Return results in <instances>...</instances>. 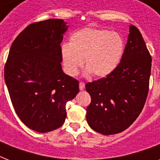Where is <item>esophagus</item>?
<instances>
[{
  "label": "esophagus",
  "mask_w": 160,
  "mask_h": 160,
  "mask_svg": "<svg viewBox=\"0 0 160 160\" xmlns=\"http://www.w3.org/2000/svg\"><path fill=\"white\" fill-rule=\"evenodd\" d=\"M79 88H80V90H84V89H85V83L80 82V84H79Z\"/></svg>",
  "instance_id": "esophagus-1"
}]
</instances>
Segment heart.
Masks as SVG:
<instances>
[{
    "mask_svg": "<svg viewBox=\"0 0 160 160\" xmlns=\"http://www.w3.org/2000/svg\"><path fill=\"white\" fill-rule=\"evenodd\" d=\"M124 51V39L119 33L105 29L84 28L70 36L69 45H63L60 52L69 75H77L85 59V74L92 73L95 77L103 78L118 67Z\"/></svg>",
    "mask_w": 160,
    "mask_h": 160,
    "instance_id": "1",
    "label": "heart"
}]
</instances>
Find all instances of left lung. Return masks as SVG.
I'll return each instance as SVG.
<instances>
[{"label":"left lung","mask_w":160,"mask_h":160,"mask_svg":"<svg viewBox=\"0 0 160 160\" xmlns=\"http://www.w3.org/2000/svg\"><path fill=\"white\" fill-rule=\"evenodd\" d=\"M151 62L141 33L130 25L118 67L105 78L85 85L91 97L86 109V119L91 129L109 135L124 131L134 123L146 101Z\"/></svg>","instance_id":"1"}]
</instances>
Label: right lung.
<instances>
[{
    "instance_id": "add662e5",
    "label": "right lung",
    "mask_w": 160,
    "mask_h": 160,
    "mask_svg": "<svg viewBox=\"0 0 160 160\" xmlns=\"http://www.w3.org/2000/svg\"><path fill=\"white\" fill-rule=\"evenodd\" d=\"M61 19L31 24L11 45L4 77L15 111L30 129L40 133L62 126L65 105L79 93V81L61 67Z\"/></svg>"
}]
</instances>
